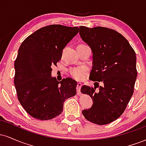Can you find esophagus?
I'll use <instances>...</instances> for the list:
<instances>
[{
  "mask_svg": "<svg viewBox=\"0 0 146 146\" xmlns=\"http://www.w3.org/2000/svg\"><path fill=\"white\" fill-rule=\"evenodd\" d=\"M82 86V84L80 83V82H78V84H77V94H78V95L81 94V93H80V89H81V87Z\"/></svg>",
  "mask_w": 146,
  "mask_h": 146,
  "instance_id": "obj_1",
  "label": "esophagus"
}]
</instances>
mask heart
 Returning a JSON list of instances; mask_svg holds the SVG:
<instances>
[{
	"label": "heart",
	"instance_id": "1",
	"mask_svg": "<svg viewBox=\"0 0 146 146\" xmlns=\"http://www.w3.org/2000/svg\"><path fill=\"white\" fill-rule=\"evenodd\" d=\"M70 73L76 80H82L84 76L85 69L82 67L73 68L70 70Z\"/></svg>",
	"mask_w": 146,
	"mask_h": 146
}]
</instances>
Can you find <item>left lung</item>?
Returning a JSON list of instances; mask_svg holds the SVG:
<instances>
[{
	"mask_svg": "<svg viewBox=\"0 0 146 146\" xmlns=\"http://www.w3.org/2000/svg\"><path fill=\"white\" fill-rule=\"evenodd\" d=\"M80 35L91 48L93 67L89 79L95 82L94 87L84 85L81 88L93 102L91 108L84 110L82 114L92 123L108 124L123 114L134 93L136 53L124 37L113 29L80 26ZM98 81L102 86H98Z\"/></svg>",
	"mask_w": 146,
	"mask_h": 146,
	"instance_id": "left-lung-1",
	"label": "left lung"
}]
</instances>
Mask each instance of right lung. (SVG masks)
<instances>
[{
  "instance_id": "obj_1",
  "label": "right lung",
  "mask_w": 146,
  "mask_h": 146,
  "mask_svg": "<svg viewBox=\"0 0 146 146\" xmlns=\"http://www.w3.org/2000/svg\"><path fill=\"white\" fill-rule=\"evenodd\" d=\"M78 31V27L48 25L28 36L20 46L14 85L20 103L31 117L51 119L62 112L65 100L76 95L77 82L70 78L57 81L51 76V66Z\"/></svg>"
}]
</instances>
